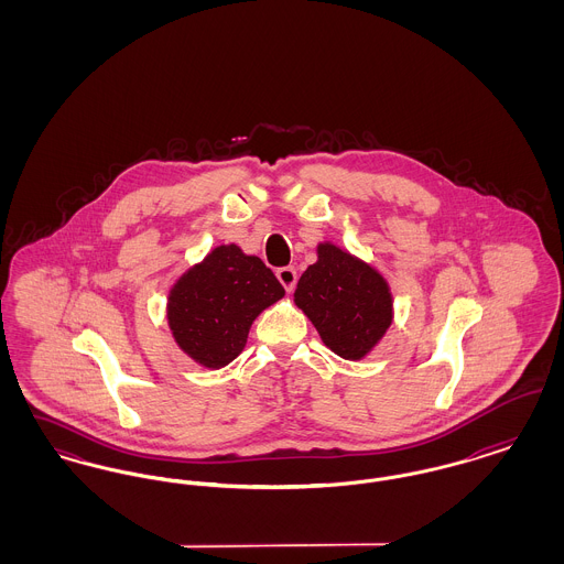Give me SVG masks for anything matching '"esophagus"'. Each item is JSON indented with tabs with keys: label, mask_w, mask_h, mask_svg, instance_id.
<instances>
[{
	"label": "esophagus",
	"mask_w": 564,
	"mask_h": 564,
	"mask_svg": "<svg viewBox=\"0 0 564 564\" xmlns=\"http://www.w3.org/2000/svg\"><path fill=\"white\" fill-rule=\"evenodd\" d=\"M276 279L281 281V285L285 288L288 294H292L295 288V281H297V274H295L294 267H285V269L276 270Z\"/></svg>",
	"instance_id": "1"
}]
</instances>
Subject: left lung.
<instances>
[{
    "label": "left lung",
    "mask_w": 564,
    "mask_h": 564,
    "mask_svg": "<svg viewBox=\"0 0 564 564\" xmlns=\"http://www.w3.org/2000/svg\"><path fill=\"white\" fill-rule=\"evenodd\" d=\"M294 302L323 345L347 361L368 357L393 323V294L384 274L332 241L317 245V262L302 272Z\"/></svg>",
    "instance_id": "left-lung-1"
}]
</instances>
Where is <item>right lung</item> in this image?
<instances>
[{
  "mask_svg": "<svg viewBox=\"0 0 564 564\" xmlns=\"http://www.w3.org/2000/svg\"><path fill=\"white\" fill-rule=\"evenodd\" d=\"M283 295L258 256H247L235 242L217 245L171 285L166 323L194 364L219 370L239 357L251 323Z\"/></svg>",
  "mask_w": 564,
  "mask_h": 564,
  "instance_id": "obj_1",
  "label": "right lung"
}]
</instances>
